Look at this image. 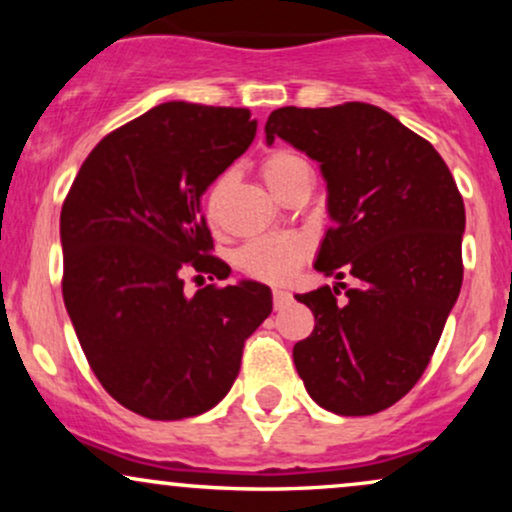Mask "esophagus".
Instances as JSON below:
<instances>
[{
	"mask_svg": "<svg viewBox=\"0 0 512 512\" xmlns=\"http://www.w3.org/2000/svg\"><path fill=\"white\" fill-rule=\"evenodd\" d=\"M272 298H274V308H276V310L284 308V305L291 303V293L284 291V289H274Z\"/></svg>",
	"mask_w": 512,
	"mask_h": 512,
	"instance_id": "obj_1",
	"label": "esophagus"
}]
</instances>
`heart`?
I'll return each instance as SVG.
<instances>
[{"label": "heart", "mask_w": 512, "mask_h": 512, "mask_svg": "<svg viewBox=\"0 0 512 512\" xmlns=\"http://www.w3.org/2000/svg\"><path fill=\"white\" fill-rule=\"evenodd\" d=\"M260 173L264 182L269 185V190H272L276 197H281L293 182L303 178V175H308L310 168L296 151L276 149L272 154L264 156ZM233 180H236L233 173H223L216 178L214 185H211L207 195V216L214 226L221 223L223 204H226ZM308 252L310 243L303 236L260 238L252 240V243H248L240 250L238 264L243 267V272L255 276V279L269 281V284H284V281L293 279V274L298 272V267H301L305 257H308Z\"/></svg>", "instance_id": "obj_1"}]
</instances>
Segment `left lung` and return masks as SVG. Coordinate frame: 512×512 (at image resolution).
I'll use <instances>...</instances> for the list:
<instances>
[{"label":"left lung","mask_w":512,"mask_h":512,"mask_svg":"<svg viewBox=\"0 0 512 512\" xmlns=\"http://www.w3.org/2000/svg\"><path fill=\"white\" fill-rule=\"evenodd\" d=\"M264 134L320 163L332 219L315 269L339 281L296 296L315 330L293 346V363L322 409L378 414L419 383L460 296V190L438 151L375 105H289Z\"/></svg>","instance_id":"left-lung-1"}]
</instances>
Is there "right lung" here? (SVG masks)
I'll return each mask as SVG.
<instances>
[{"label": "right lung", "instance_id": "right-lung-1", "mask_svg": "<svg viewBox=\"0 0 512 512\" xmlns=\"http://www.w3.org/2000/svg\"><path fill=\"white\" fill-rule=\"evenodd\" d=\"M248 108L170 101L115 129L64 199L62 296L110 397L154 421L197 416L238 378L245 339L272 313L257 281L185 296V269L228 279L202 195L252 144Z\"/></svg>", "mask_w": 512, "mask_h": 512}]
</instances>
